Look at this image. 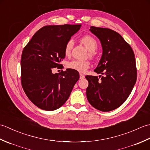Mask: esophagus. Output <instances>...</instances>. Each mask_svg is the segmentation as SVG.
Segmentation results:
<instances>
[{
	"instance_id": "34e87169",
	"label": "esophagus",
	"mask_w": 150,
	"mask_h": 150,
	"mask_svg": "<svg viewBox=\"0 0 150 150\" xmlns=\"http://www.w3.org/2000/svg\"><path fill=\"white\" fill-rule=\"evenodd\" d=\"M84 77H85V76L84 74H82V73H80V79H84Z\"/></svg>"
}]
</instances>
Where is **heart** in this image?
Segmentation results:
<instances>
[{
	"instance_id": "1",
	"label": "heart",
	"mask_w": 150,
	"mask_h": 150,
	"mask_svg": "<svg viewBox=\"0 0 150 150\" xmlns=\"http://www.w3.org/2000/svg\"><path fill=\"white\" fill-rule=\"evenodd\" d=\"M81 42L84 44L86 47L89 50V56L91 58H94L96 53L95 50H96L98 47V43L97 40L91 35H85L82 37L80 39ZM73 40H69L66 44L64 47V54L65 55L68 57L70 55L73 46ZM91 66L90 62L88 60H73L67 63V67L69 69H72L75 71L81 73H84L87 71L88 68H90Z\"/></svg>"
}]
</instances>
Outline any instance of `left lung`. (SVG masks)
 <instances>
[{
    "instance_id": "left-lung-1",
    "label": "left lung",
    "mask_w": 150,
    "mask_h": 150,
    "mask_svg": "<svg viewBox=\"0 0 150 150\" xmlns=\"http://www.w3.org/2000/svg\"><path fill=\"white\" fill-rule=\"evenodd\" d=\"M90 30L100 40L103 52L94 70L100 75L86 76L89 82L86 96L95 108L110 111L126 101L135 84V54L129 44L116 31L95 26H91Z\"/></svg>"
}]
</instances>
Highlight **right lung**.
<instances>
[{"mask_svg": "<svg viewBox=\"0 0 150 150\" xmlns=\"http://www.w3.org/2000/svg\"><path fill=\"white\" fill-rule=\"evenodd\" d=\"M81 26H44L24 47L21 60L22 86L28 98L40 109L53 111L61 107L79 79V72L72 69L55 74L52 70L62 68L66 44Z\"/></svg>", "mask_w": 150, "mask_h": 150, "instance_id": "obj_1", "label": "right lung"}]
</instances>
